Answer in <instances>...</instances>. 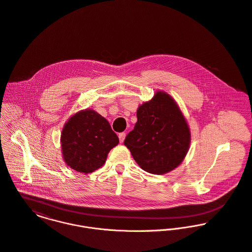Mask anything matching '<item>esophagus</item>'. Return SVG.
<instances>
[{"mask_svg": "<svg viewBox=\"0 0 252 252\" xmlns=\"http://www.w3.org/2000/svg\"><path fill=\"white\" fill-rule=\"evenodd\" d=\"M118 137H119V141H120V143H123V142H124V140H125L126 134H125V133H119Z\"/></svg>", "mask_w": 252, "mask_h": 252, "instance_id": "obj_1", "label": "esophagus"}]
</instances>
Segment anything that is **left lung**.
Masks as SVG:
<instances>
[{
    "label": "left lung",
    "instance_id": "obj_1",
    "mask_svg": "<svg viewBox=\"0 0 252 252\" xmlns=\"http://www.w3.org/2000/svg\"><path fill=\"white\" fill-rule=\"evenodd\" d=\"M137 118L124 145L139 166L156 175L178 167L189 151L190 132L173 97L158 91L139 106Z\"/></svg>",
    "mask_w": 252,
    "mask_h": 252
}]
</instances>
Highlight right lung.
<instances>
[{"instance_id":"add662e5","label":"right lung","mask_w":252,"mask_h":252,"mask_svg":"<svg viewBox=\"0 0 252 252\" xmlns=\"http://www.w3.org/2000/svg\"><path fill=\"white\" fill-rule=\"evenodd\" d=\"M61 142L64 162L73 170L87 174L104 164L119 139L104 117L94 110L85 109L65 123Z\"/></svg>"}]
</instances>
